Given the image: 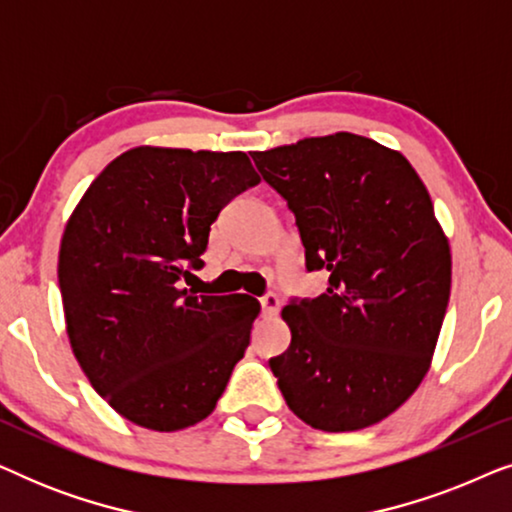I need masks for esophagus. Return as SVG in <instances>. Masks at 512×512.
I'll use <instances>...</instances> for the list:
<instances>
[{"instance_id":"obj_1","label":"esophagus","mask_w":512,"mask_h":512,"mask_svg":"<svg viewBox=\"0 0 512 512\" xmlns=\"http://www.w3.org/2000/svg\"><path fill=\"white\" fill-rule=\"evenodd\" d=\"M279 305H282V300H279L277 293H265L261 298V307H263V314H268V317H275L279 312Z\"/></svg>"}]
</instances>
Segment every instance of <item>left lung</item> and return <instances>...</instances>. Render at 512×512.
<instances>
[{"instance_id":"1","label":"left lung","mask_w":512,"mask_h":512,"mask_svg":"<svg viewBox=\"0 0 512 512\" xmlns=\"http://www.w3.org/2000/svg\"><path fill=\"white\" fill-rule=\"evenodd\" d=\"M296 216L319 298L282 310L291 345L270 359L293 415L340 433L382 422L431 366L452 286L450 244L403 153L335 132L251 153Z\"/></svg>"}]
</instances>
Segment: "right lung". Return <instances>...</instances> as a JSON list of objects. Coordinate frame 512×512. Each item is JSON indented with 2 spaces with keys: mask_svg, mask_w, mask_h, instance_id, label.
Listing matches in <instances>:
<instances>
[{
  "mask_svg": "<svg viewBox=\"0 0 512 512\" xmlns=\"http://www.w3.org/2000/svg\"><path fill=\"white\" fill-rule=\"evenodd\" d=\"M258 177L242 151L137 146L69 216L58 282L93 389L132 424L179 431L212 415L261 312L251 296H195L209 228Z\"/></svg>",
  "mask_w": 512,
  "mask_h": 512,
  "instance_id": "right-lung-1",
  "label": "right lung"
}]
</instances>
